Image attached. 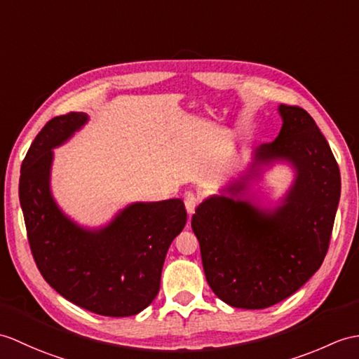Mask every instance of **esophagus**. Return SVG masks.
I'll list each match as a JSON object with an SVG mask.
<instances>
[{
  "label": "esophagus",
  "instance_id": "obj_1",
  "mask_svg": "<svg viewBox=\"0 0 359 359\" xmlns=\"http://www.w3.org/2000/svg\"><path fill=\"white\" fill-rule=\"evenodd\" d=\"M197 205H198V197L193 193H187L185 194V206H187V211L189 215L194 212Z\"/></svg>",
  "mask_w": 359,
  "mask_h": 359
}]
</instances>
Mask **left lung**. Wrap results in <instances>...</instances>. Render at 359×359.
Instances as JSON below:
<instances>
[{
  "instance_id": "left-lung-1",
  "label": "left lung",
  "mask_w": 359,
  "mask_h": 359,
  "mask_svg": "<svg viewBox=\"0 0 359 359\" xmlns=\"http://www.w3.org/2000/svg\"><path fill=\"white\" fill-rule=\"evenodd\" d=\"M281 130L252 151L240 177L197 206L191 226L200 243L208 285L240 309H266L302 287L327 254L341 196L339 168L312 116L280 105ZM296 177L273 208L241 199L273 163Z\"/></svg>"
}]
</instances>
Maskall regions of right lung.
<instances>
[{"mask_svg": "<svg viewBox=\"0 0 359 359\" xmlns=\"http://www.w3.org/2000/svg\"><path fill=\"white\" fill-rule=\"evenodd\" d=\"M88 122L57 116L33 140L21 165L20 203L33 258L57 294L104 316H130L153 303L166 252L187 223L180 198L127 205L101 228L67 215L52 194L53 149Z\"/></svg>", "mask_w": 359, "mask_h": 359, "instance_id": "add662e5", "label": "right lung"}]
</instances>
